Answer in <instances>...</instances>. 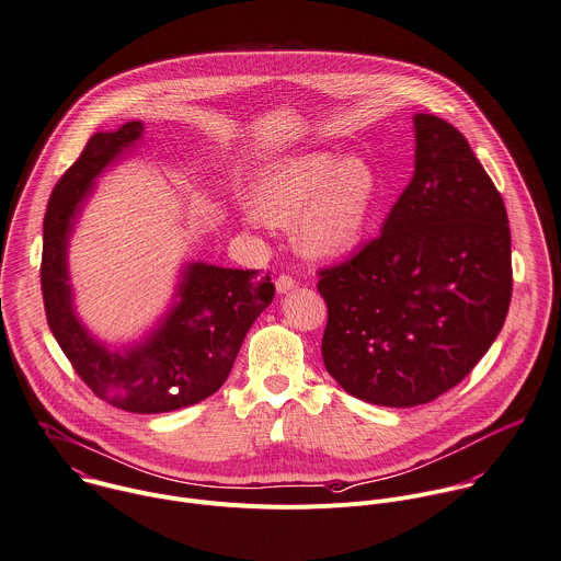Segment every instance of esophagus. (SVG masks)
<instances>
[{
  "instance_id": "esophagus-1",
  "label": "esophagus",
  "mask_w": 561,
  "mask_h": 561,
  "mask_svg": "<svg viewBox=\"0 0 561 561\" xmlns=\"http://www.w3.org/2000/svg\"><path fill=\"white\" fill-rule=\"evenodd\" d=\"M294 287H296V280H294L291 276L280 274V276L276 278V291H278V294H289Z\"/></svg>"
}]
</instances>
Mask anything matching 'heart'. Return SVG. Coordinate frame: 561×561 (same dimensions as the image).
Segmentation results:
<instances>
[{
	"instance_id": "obj_1",
	"label": "heart",
	"mask_w": 561,
	"mask_h": 561,
	"mask_svg": "<svg viewBox=\"0 0 561 561\" xmlns=\"http://www.w3.org/2000/svg\"><path fill=\"white\" fill-rule=\"evenodd\" d=\"M377 195L379 178L364 156L309 151L270 164L254 182L252 204L270 224L294 220L291 237L305 256L335 259L362 241Z\"/></svg>"
}]
</instances>
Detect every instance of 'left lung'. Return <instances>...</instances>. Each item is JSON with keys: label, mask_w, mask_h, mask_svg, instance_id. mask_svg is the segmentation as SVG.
Here are the masks:
<instances>
[{"label": "left lung", "mask_w": 561, "mask_h": 561, "mask_svg": "<svg viewBox=\"0 0 561 561\" xmlns=\"http://www.w3.org/2000/svg\"><path fill=\"white\" fill-rule=\"evenodd\" d=\"M414 175L381 234L320 270L322 359L353 397L412 408L460 383L511 302L504 202L465 136L416 114Z\"/></svg>", "instance_id": "8db88e82"}]
</instances>
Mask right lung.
Instances as JSON below:
<instances>
[{"label": "right lung", "mask_w": 561, "mask_h": 561, "mask_svg": "<svg viewBox=\"0 0 561 561\" xmlns=\"http://www.w3.org/2000/svg\"><path fill=\"white\" fill-rule=\"evenodd\" d=\"M142 131L131 121L94 134L57 182L44 219L42 291L50 331L92 392L114 408L158 414L199 403L224 386L245 333L274 300V285L259 270L188 263L169 313L142 342L110 348L90 335L72 305L70 237L94 180L131 153Z\"/></svg>", "instance_id": "obj_1"}]
</instances>
